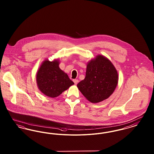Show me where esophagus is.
Returning <instances> with one entry per match:
<instances>
[{
    "instance_id": "obj_1",
    "label": "esophagus",
    "mask_w": 154,
    "mask_h": 154,
    "mask_svg": "<svg viewBox=\"0 0 154 154\" xmlns=\"http://www.w3.org/2000/svg\"><path fill=\"white\" fill-rule=\"evenodd\" d=\"M73 82H74L75 85H77L78 84V82H79V80H76V79H74V80H73Z\"/></svg>"
}]
</instances>
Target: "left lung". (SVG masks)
I'll return each mask as SVG.
<instances>
[{
    "label": "left lung",
    "mask_w": 154,
    "mask_h": 154,
    "mask_svg": "<svg viewBox=\"0 0 154 154\" xmlns=\"http://www.w3.org/2000/svg\"><path fill=\"white\" fill-rule=\"evenodd\" d=\"M118 81L116 67L109 59L99 55L88 62L85 77L77 87L89 102L99 103L112 95Z\"/></svg>",
    "instance_id": "1"
}]
</instances>
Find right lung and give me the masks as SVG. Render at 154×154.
I'll use <instances>...</instances> for the list:
<instances>
[{"label":"right lung","mask_w":154,"mask_h":154,"mask_svg":"<svg viewBox=\"0 0 154 154\" xmlns=\"http://www.w3.org/2000/svg\"><path fill=\"white\" fill-rule=\"evenodd\" d=\"M58 60H45L36 74V82L39 90L44 95L56 97L67 90L74 82L67 74L59 67Z\"/></svg>","instance_id":"1"}]
</instances>
